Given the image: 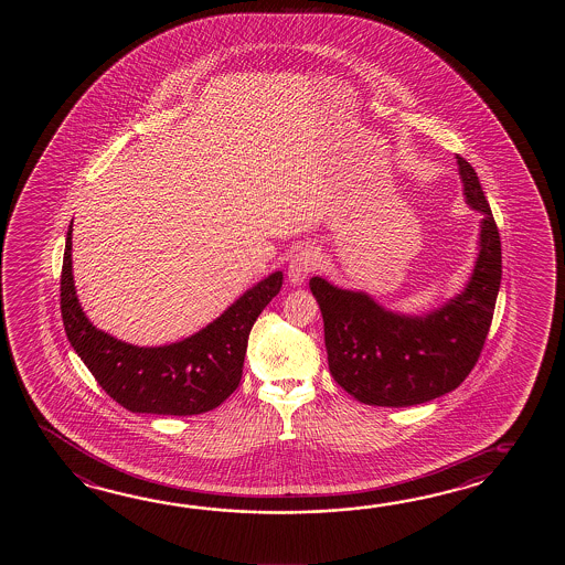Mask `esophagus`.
Returning <instances> with one entry per match:
<instances>
[{
  "instance_id": "esophagus-1",
  "label": "esophagus",
  "mask_w": 565,
  "mask_h": 565,
  "mask_svg": "<svg viewBox=\"0 0 565 565\" xmlns=\"http://www.w3.org/2000/svg\"><path fill=\"white\" fill-rule=\"evenodd\" d=\"M319 266V256L311 246H305L295 253L288 263L287 277L290 285H302L312 270Z\"/></svg>"
}]
</instances>
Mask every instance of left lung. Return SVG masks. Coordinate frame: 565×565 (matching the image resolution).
Instances as JSON below:
<instances>
[{
    "label": "left lung",
    "mask_w": 565,
    "mask_h": 565,
    "mask_svg": "<svg viewBox=\"0 0 565 565\" xmlns=\"http://www.w3.org/2000/svg\"><path fill=\"white\" fill-rule=\"evenodd\" d=\"M467 204L482 214L479 254L465 288L422 315L390 311L363 290L312 277L323 315L329 372L370 406L406 408L445 396L465 382L491 327L501 287V238L479 175L457 156Z\"/></svg>",
    "instance_id": "obj_1"
}]
</instances>
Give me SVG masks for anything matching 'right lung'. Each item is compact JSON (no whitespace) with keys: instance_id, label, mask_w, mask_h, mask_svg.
Segmentation results:
<instances>
[{"instance_id":"add662e5","label":"right lung","mask_w":565,"mask_h":565,"mask_svg":"<svg viewBox=\"0 0 565 565\" xmlns=\"http://www.w3.org/2000/svg\"><path fill=\"white\" fill-rule=\"evenodd\" d=\"M282 287V273L248 288L216 321L169 345L139 348L88 321L74 287L73 224L62 263L64 331L98 385L135 414L193 416L217 408L238 387L254 321Z\"/></svg>"}]
</instances>
